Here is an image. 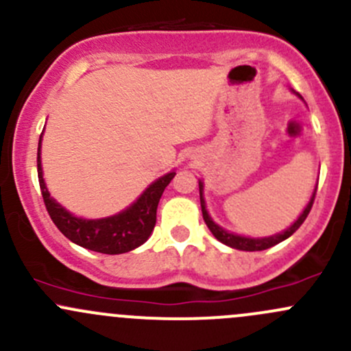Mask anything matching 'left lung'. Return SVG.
<instances>
[{
  "label": "left lung",
  "instance_id": "obj_1",
  "mask_svg": "<svg viewBox=\"0 0 351 351\" xmlns=\"http://www.w3.org/2000/svg\"><path fill=\"white\" fill-rule=\"evenodd\" d=\"M293 93H295V91H293ZM295 97H299L300 100H302V97H300L299 93H295ZM316 189H317V185H316ZM316 189H314L313 195H311L309 202H307V205L304 207V210L300 212L299 217H297L295 221H293L292 224H290L289 228L285 229V231L277 232V234H271V236H263V238H251V236L236 234V232L228 231V229H224L222 226H219L217 222H214V219H212L210 214H208L207 205H205L204 182H202V180H198V192H200V207H202V215H204L205 224H207V228L210 229V232L214 234V238L217 239V241H221L222 244H226V246L234 247V250H239V251H263V250H268V247L275 246V244L285 241L287 238H290V236H292L293 232H295L297 229L300 228V224L306 221L307 214L311 212L314 197H316Z\"/></svg>",
  "mask_w": 351,
  "mask_h": 351
}]
</instances>
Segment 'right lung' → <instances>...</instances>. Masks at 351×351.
I'll return each mask as SVG.
<instances>
[{
    "label": "right lung",
    "instance_id": "add662e5",
    "mask_svg": "<svg viewBox=\"0 0 351 351\" xmlns=\"http://www.w3.org/2000/svg\"><path fill=\"white\" fill-rule=\"evenodd\" d=\"M42 136L44 132L40 134L37 149V171L42 197H44L45 207H47L52 222L58 226L59 231L69 241L81 247H86V250L97 251V253L122 254L136 250L149 239L156 226V210H158L159 198L166 186L169 185V182L175 178V169L154 180L137 197L136 202H132L119 214L100 219L77 217L49 193L44 180V169H42Z\"/></svg>",
    "mask_w": 351,
    "mask_h": 351
}]
</instances>
